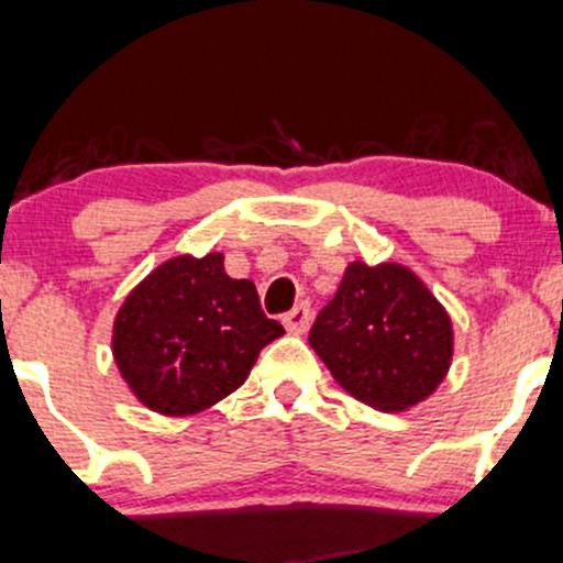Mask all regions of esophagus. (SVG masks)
<instances>
[{"instance_id": "1", "label": "esophagus", "mask_w": 563, "mask_h": 563, "mask_svg": "<svg viewBox=\"0 0 563 563\" xmlns=\"http://www.w3.org/2000/svg\"><path fill=\"white\" fill-rule=\"evenodd\" d=\"M310 318H312L310 305H307V301H299L291 312L283 316V327H286L288 334H305L307 327H310Z\"/></svg>"}]
</instances>
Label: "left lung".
<instances>
[{
  "label": "left lung",
  "instance_id": "left-lung-1",
  "mask_svg": "<svg viewBox=\"0 0 563 563\" xmlns=\"http://www.w3.org/2000/svg\"><path fill=\"white\" fill-rule=\"evenodd\" d=\"M310 345L347 394L380 412H401L445 380L453 323L412 269L353 262L318 312Z\"/></svg>",
  "mask_w": 563,
  "mask_h": 563
}]
</instances>
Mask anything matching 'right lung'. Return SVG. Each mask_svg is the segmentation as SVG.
Listing matches in <instances>:
<instances>
[{
    "label": "right lung",
    "instance_id": "right-lung-1",
    "mask_svg": "<svg viewBox=\"0 0 563 563\" xmlns=\"http://www.w3.org/2000/svg\"><path fill=\"white\" fill-rule=\"evenodd\" d=\"M283 327L264 316L256 286L223 269V253L175 256L123 299L112 358L142 405L194 416L245 383Z\"/></svg>",
    "mask_w": 563,
    "mask_h": 563
}]
</instances>
